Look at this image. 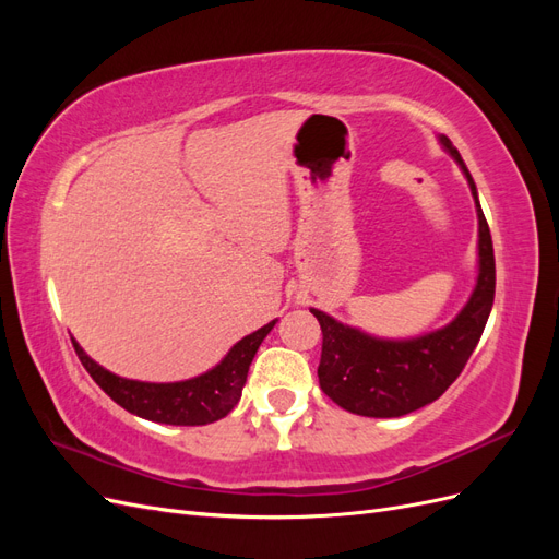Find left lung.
I'll list each match as a JSON object with an SVG mask.
<instances>
[{
  "instance_id": "1",
  "label": "left lung",
  "mask_w": 559,
  "mask_h": 559,
  "mask_svg": "<svg viewBox=\"0 0 559 559\" xmlns=\"http://www.w3.org/2000/svg\"><path fill=\"white\" fill-rule=\"evenodd\" d=\"M438 142L462 167L478 212V280L462 312L448 326L408 337L384 341L310 308L321 335V361L317 368L324 394L341 408L364 417H401L433 403L460 378L476 349L495 302V247L468 167L445 134Z\"/></svg>"
}]
</instances>
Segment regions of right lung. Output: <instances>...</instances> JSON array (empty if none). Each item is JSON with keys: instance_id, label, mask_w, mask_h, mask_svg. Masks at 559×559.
<instances>
[{"instance_id": "obj_1", "label": "right lung", "mask_w": 559, "mask_h": 559, "mask_svg": "<svg viewBox=\"0 0 559 559\" xmlns=\"http://www.w3.org/2000/svg\"><path fill=\"white\" fill-rule=\"evenodd\" d=\"M275 321L277 319L245 335L207 373L181 382H140L118 378L95 364L74 337L72 345L83 368L88 370L99 389H105V394H109L128 413L160 421V425L200 427L226 417L238 405L253 354H257L263 337L273 331Z\"/></svg>"}]
</instances>
